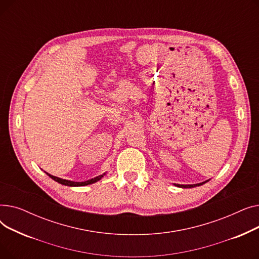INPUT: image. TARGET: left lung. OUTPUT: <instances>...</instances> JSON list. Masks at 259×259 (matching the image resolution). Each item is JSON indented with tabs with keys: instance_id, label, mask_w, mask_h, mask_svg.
<instances>
[{
	"instance_id": "left-lung-1",
	"label": "left lung",
	"mask_w": 259,
	"mask_h": 259,
	"mask_svg": "<svg viewBox=\"0 0 259 259\" xmlns=\"http://www.w3.org/2000/svg\"><path fill=\"white\" fill-rule=\"evenodd\" d=\"M207 182H203V183H200V184H196V185H175L178 187H181V188H193V187H196V186H200V185H203Z\"/></svg>"
}]
</instances>
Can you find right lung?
<instances>
[{
    "label": "right lung",
    "instance_id": "right-lung-1",
    "mask_svg": "<svg viewBox=\"0 0 259 259\" xmlns=\"http://www.w3.org/2000/svg\"><path fill=\"white\" fill-rule=\"evenodd\" d=\"M47 175L49 176V178H51L53 181L58 182V183L61 184V185L69 186V187H80V186H87V185H90V184H93V183H97L98 181H100V180L103 178V176L105 175V173L102 174V175L97 176V178L91 179V180H89V181H86V182H71V181H67V180H63V179L57 178V176H53V175H51V174H49V173H47Z\"/></svg>",
    "mask_w": 259,
    "mask_h": 259
}]
</instances>
